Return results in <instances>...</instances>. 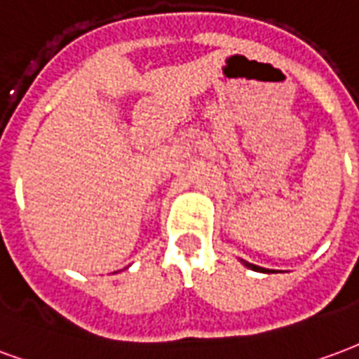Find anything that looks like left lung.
<instances>
[{
  "mask_svg": "<svg viewBox=\"0 0 359 359\" xmlns=\"http://www.w3.org/2000/svg\"><path fill=\"white\" fill-rule=\"evenodd\" d=\"M241 262L245 264V266H247V268L255 269V271H264V273H266V271H268V269H266V268H260V266H255V264H248V262H245V260H241Z\"/></svg>",
  "mask_w": 359,
  "mask_h": 359,
  "instance_id": "1",
  "label": "left lung"
}]
</instances>
